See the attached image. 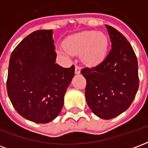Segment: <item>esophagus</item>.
I'll list each match as a JSON object with an SVG mask.
<instances>
[{
    "instance_id": "obj_1",
    "label": "esophagus",
    "mask_w": 148,
    "mask_h": 148,
    "mask_svg": "<svg viewBox=\"0 0 148 148\" xmlns=\"http://www.w3.org/2000/svg\"><path fill=\"white\" fill-rule=\"evenodd\" d=\"M74 72H75L76 74H78L81 73V68L78 66H77V65L75 66V71H74Z\"/></svg>"
}]
</instances>
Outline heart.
<instances>
[{"mask_svg": "<svg viewBox=\"0 0 148 148\" xmlns=\"http://www.w3.org/2000/svg\"><path fill=\"white\" fill-rule=\"evenodd\" d=\"M66 55H78L86 64L96 66L106 59L109 51V39L101 32L84 31L67 37L63 42Z\"/></svg>", "mask_w": 148, "mask_h": 148, "instance_id": "heart-1", "label": "heart"}]
</instances>
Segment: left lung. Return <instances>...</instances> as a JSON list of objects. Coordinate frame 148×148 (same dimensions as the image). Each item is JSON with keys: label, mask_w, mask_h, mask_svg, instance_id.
Returning <instances> with one entry per match:
<instances>
[{"label": "left lung", "mask_w": 148, "mask_h": 148, "mask_svg": "<svg viewBox=\"0 0 148 148\" xmlns=\"http://www.w3.org/2000/svg\"><path fill=\"white\" fill-rule=\"evenodd\" d=\"M112 49L106 59L96 66L84 68L86 79V99L98 117L109 120L126 111L139 87L138 62L127 39L114 27L106 25Z\"/></svg>", "instance_id": "obj_1"}]
</instances>
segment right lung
Masks as SVG:
<instances>
[{"label":"right lung","mask_w":148,"mask_h":148,"mask_svg":"<svg viewBox=\"0 0 148 148\" xmlns=\"http://www.w3.org/2000/svg\"><path fill=\"white\" fill-rule=\"evenodd\" d=\"M53 31L38 30L21 41L9 60L7 91L20 115L39 124L60 113L64 95L74 76V66L56 62Z\"/></svg>","instance_id":"1"}]
</instances>
